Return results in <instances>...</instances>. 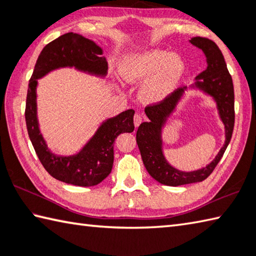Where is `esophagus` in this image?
<instances>
[{
    "label": "esophagus",
    "mask_w": 256,
    "mask_h": 256,
    "mask_svg": "<svg viewBox=\"0 0 256 256\" xmlns=\"http://www.w3.org/2000/svg\"><path fill=\"white\" fill-rule=\"evenodd\" d=\"M144 122V116L142 114H134V127H138L139 124Z\"/></svg>",
    "instance_id": "1"
}]
</instances>
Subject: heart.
<instances>
[{
  "instance_id": "1",
  "label": "heart",
  "mask_w": 256,
  "mask_h": 256,
  "mask_svg": "<svg viewBox=\"0 0 256 256\" xmlns=\"http://www.w3.org/2000/svg\"><path fill=\"white\" fill-rule=\"evenodd\" d=\"M185 64L177 54L166 51L150 50L132 56L120 66V74L128 82H137L147 76L142 94L147 100L162 99L175 88L184 74Z\"/></svg>"
}]
</instances>
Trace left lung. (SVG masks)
<instances>
[{"label": "left lung", "instance_id": "1", "mask_svg": "<svg viewBox=\"0 0 256 256\" xmlns=\"http://www.w3.org/2000/svg\"><path fill=\"white\" fill-rule=\"evenodd\" d=\"M190 43L203 50L207 58V69L197 76L195 84L197 88L210 94L218 104L220 119L225 124L226 140L218 155L208 166L190 172L177 170L167 162L162 155V127L175 109L184 89L178 88L159 102L148 104L144 108V112L149 118V122H142L138 127L136 140L142 162L149 175L158 182L167 186H180L205 180L223 157L234 129V86L223 54L216 43L207 38L195 36L192 38Z\"/></svg>", "mask_w": 256, "mask_h": 256}]
</instances>
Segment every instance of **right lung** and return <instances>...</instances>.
I'll list each match as a JSON object with an SVG mask.
<instances>
[{
  "label": "right lung",
  "instance_id": "1",
  "mask_svg": "<svg viewBox=\"0 0 256 256\" xmlns=\"http://www.w3.org/2000/svg\"><path fill=\"white\" fill-rule=\"evenodd\" d=\"M94 41L74 32L66 33L46 44L38 56L28 82L26 122L28 137L43 167L56 180L76 186H94L112 170L114 144L120 134L132 132L134 110L129 109L101 124L94 136L74 156H56L46 148L36 118V79L62 66H76L90 74L104 76L107 62Z\"/></svg>",
  "mask_w": 256,
  "mask_h": 256
}]
</instances>
